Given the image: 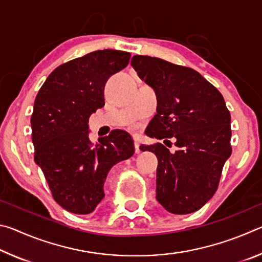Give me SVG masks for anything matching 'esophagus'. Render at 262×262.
<instances>
[{
	"instance_id": "esophagus-1",
	"label": "esophagus",
	"mask_w": 262,
	"mask_h": 262,
	"mask_svg": "<svg viewBox=\"0 0 262 262\" xmlns=\"http://www.w3.org/2000/svg\"><path fill=\"white\" fill-rule=\"evenodd\" d=\"M134 145H135V154H140L141 152V149H140V142L135 140L134 142Z\"/></svg>"
}]
</instances>
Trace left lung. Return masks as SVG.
<instances>
[{
  "instance_id": "8db88e82",
  "label": "left lung",
  "mask_w": 262,
  "mask_h": 262,
  "mask_svg": "<svg viewBox=\"0 0 262 262\" xmlns=\"http://www.w3.org/2000/svg\"><path fill=\"white\" fill-rule=\"evenodd\" d=\"M130 63L157 95V114L147 135L174 137L178 147L173 154L162 143L140 147L158 159L157 201L172 214L196 211L215 194L232 151L231 117L223 96L192 68L147 55H134Z\"/></svg>"
}]
</instances>
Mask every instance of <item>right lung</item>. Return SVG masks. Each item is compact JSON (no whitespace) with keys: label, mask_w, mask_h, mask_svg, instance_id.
I'll return each mask as SVG.
<instances>
[{"label":"right lung","mask_w":262,"mask_h":262,"mask_svg":"<svg viewBox=\"0 0 262 262\" xmlns=\"http://www.w3.org/2000/svg\"><path fill=\"white\" fill-rule=\"evenodd\" d=\"M128 52L104 50L66 62L39 90L31 117L34 162L54 200L70 212L86 215L105 196L111 168L134 155L130 135L115 129L92 143L89 118L105 105L104 88L129 62Z\"/></svg>","instance_id":"1"}]
</instances>
